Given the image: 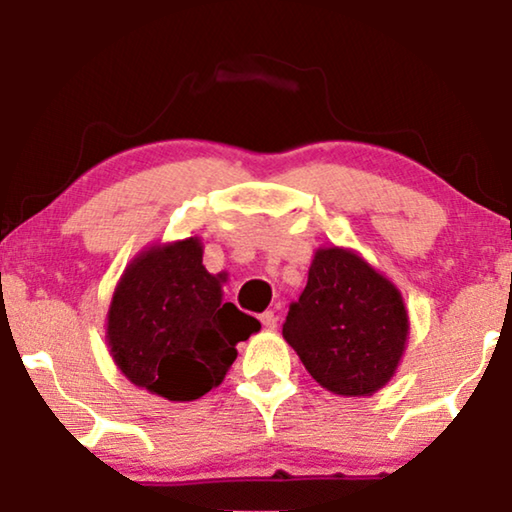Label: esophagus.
<instances>
[{
    "label": "esophagus",
    "mask_w": 512,
    "mask_h": 512,
    "mask_svg": "<svg viewBox=\"0 0 512 512\" xmlns=\"http://www.w3.org/2000/svg\"><path fill=\"white\" fill-rule=\"evenodd\" d=\"M261 324H263V328H268V331H272V328H277V314L272 312V310L263 312L261 314Z\"/></svg>",
    "instance_id": "34e87169"
}]
</instances>
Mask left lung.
Returning a JSON list of instances; mask_svg holds the SVG:
<instances>
[{
  "label": "left lung",
  "mask_w": 512,
  "mask_h": 512,
  "mask_svg": "<svg viewBox=\"0 0 512 512\" xmlns=\"http://www.w3.org/2000/svg\"><path fill=\"white\" fill-rule=\"evenodd\" d=\"M282 335L326 391L361 398L394 380L410 317L401 289L387 275L359 251L331 244L314 251Z\"/></svg>",
  "instance_id": "1"
}]
</instances>
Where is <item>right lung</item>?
Wrapping results in <instances>:
<instances>
[{
    "label": "right lung",
    "mask_w": 512,
    "mask_h": 512,
    "mask_svg": "<svg viewBox=\"0 0 512 512\" xmlns=\"http://www.w3.org/2000/svg\"><path fill=\"white\" fill-rule=\"evenodd\" d=\"M198 235L144 247L125 265L111 296L104 340L116 368L139 389L174 403L219 387L237 342L261 331L223 300L226 272L202 265Z\"/></svg>",
    "instance_id": "1"
}]
</instances>
